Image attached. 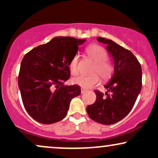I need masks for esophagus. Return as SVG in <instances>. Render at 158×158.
Segmentation results:
<instances>
[{
    "instance_id": "obj_1",
    "label": "esophagus",
    "mask_w": 158,
    "mask_h": 158,
    "mask_svg": "<svg viewBox=\"0 0 158 158\" xmlns=\"http://www.w3.org/2000/svg\"><path fill=\"white\" fill-rule=\"evenodd\" d=\"M85 91H86V90H85V88H81V94L85 93Z\"/></svg>"
}]
</instances>
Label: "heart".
I'll return each instance as SVG.
<instances>
[{
    "mask_svg": "<svg viewBox=\"0 0 158 158\" xmlns=\"http://www.w3.org/2000/svg\"><path fill=\"white\" fill-rule=\"evenodd\" d=\"M86 52L88 56L96 63L92 70V73L94 74L89 76L79 75L73 77L71 81L74 85H79L85 89H88L99 83V77L102 80L109 79L113 73V67L106 61L108 54L102 47L97 44L90 45L87 48ZM78 64L79 55L76 54L69 64V68L73 75H76L78 73Z\"/></svg>",
    "mask_w": 158,
    "mask_h": 158,
    "instance_id": "obj_1",
    "label": "heart"
}]
</instances>
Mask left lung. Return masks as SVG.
I'll list each match as a JSON object with an SVG mask.
<instances>
[{
	"mask_svg": "<svg viewBox=\"0 0 158 158\" xmlns=\"http://www.w3.org/2000/svg\"><path fill=\"white\" fill-rule=\"evenodd\" d=\"M106 44L114 62V73L105 85L106 94L94 90L97 99L86 108L90 119L103 125H111L131 111L142 88V69L134 54L112 40L97 37Z\"/></svg>",
	"mask_w": 158,
	"mask_h": 158,
	"instance_id": "obj_1",
	"label": "left lung"
}]
</instances>
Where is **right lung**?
<instances>
[{"mask_svg":"<svg viewBox=\"0 0 158 158\" xmlns=\"http://www.w3.org/2000/svg\"><path fill=\"white\" fill-rule=\"evenodd\" d=\"M85 39L56 37L33 48L21 63L19 87L25 109L42 124L59 122L68 114L70 102L80 95L81 88L67 86L69 64Z\"/></svg>","mask_w":158,"mask_h":158,"instance_id":"right-lung-1","label":"right lung"}]
</instances>
